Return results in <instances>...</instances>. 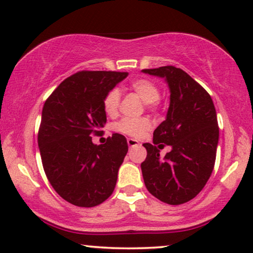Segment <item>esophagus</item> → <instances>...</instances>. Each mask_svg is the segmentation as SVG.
I'll return each mask as SVG.
<instances>
[{
    "instance_id": "esophagus-1",
    "label": "esophagus",
    "mask_w": 253,
    "mask_h": 253,
    "mask_svg": "<svg viewBox=\"0 0 253 253\" xmlns=\"http://www.w3.org/2000/svg\"><path fill=\"white\" fill-rule=\"evenodd\" d=\"M127 145L129 147H135V146H139L140 143L135 139H127Z\"/></svg>"
}]
</instances>
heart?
I'll return each mask as SVG.
<instances>
[{
	"label": "heart",
	"mask_w": 253,
	"mask_h": 253,
	"mask_svg": "<svg viewBox=\"0 0 253 253\" xmlns=\"http://www.w3.org/2000/svg\"><path fill=\"white\" fill-rule=\"evenodd\" d=\"M129 88L139 95L146 104L155 105L160 99V89L154 83L148 79H135L129 84ZM120 104L119 91L116 88L111 89L104 98V110L108 116H116ZM117 130L120 133L126 134L134 137L141 136L143 133L150 128V123L148 119H132V118H125L120 120L116 126Z\"/></svg>",
	"instance_id": "1"
}]
</instances>
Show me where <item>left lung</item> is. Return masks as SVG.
Listing matches in <instances>:
<instances>
[{"label":"left lung","instance_id":"8db88e82","mask_svg":"<svg viewBox=\"0 0 253 253\" xmlns=\"http://www.w3.org/2000/svg\"><path fill=\"white\" fill-rule=\"evenodd\" d=\"M142 72L165 78L170 92L166 120L154 130L153 143H143V181L153 196L178 206L193 200L212 172L219 136L216 110L210 94L183 70L169 65ZM166 144L172 150L161 158Z\"/></svg>","mask_w":253,"mask_h":253}]
</instances>
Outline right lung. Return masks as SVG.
I'll return each mask as SVG.
<instances>
[{
    "label": "right lung",
    "instance_id": "1",
    "mask_svg": "<svg viewBox=\"0 0 253 253\" xmlns=\"http://www.w3.org/2000/svg\"><path fill=\"white\" fill-rule=\"evenodd\" d=\"M127 72L81 71L59 84L46 99L38 130L42 164L56 193L77 207L103 203L113 193L128 152L126 137L114 133L104 145L92 135L106 124L104 98Z\"/></svg>",
    "mask_w": 253,
    "mask_h": 253
}]
</instances>
